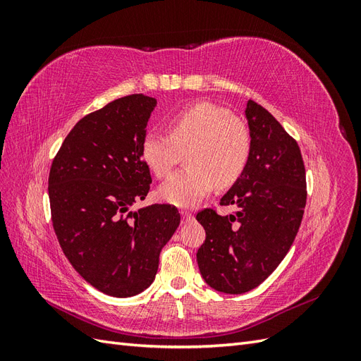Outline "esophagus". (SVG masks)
Returning <instances> with one entry per match:
<instances>
[{
	"mask_svg": "<svg viewBox=\"0 0 361 361\" xmlns=\"http://www.w3.org/2000/svg\"><path fill=\"white\" fill-rule=\"evenodd\" d=\"M180 215H182V220H183V221H190V220H192V215H191L190 212H187V211H182V212H180Z\"/></svg>",
	"mask_w": 361,
	"mask_h": 361,
	"instance_id": "esophagus-1",
	"label": "esophagus"
}]
</instances>
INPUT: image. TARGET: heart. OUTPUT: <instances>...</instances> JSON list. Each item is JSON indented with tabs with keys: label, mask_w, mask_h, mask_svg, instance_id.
I'll list each match as a JSON object with an SVG mask.
<instances>
[{
	"label": "heart",
	"mask_w": 361,
	"mask_h": 361,
	"mask_svg": "<svg viewBox=\"0 0 361 361\" xmlns=\"http://www.w3.org/2000/svg\"><path fill=\"white\" fill-rule=\"evenodd\" d=\"M170 134L149 130L141 141V157L158 178L176 166L182 152L187 169L176 171L158 188L159 199L178 207H191L214 188L232 185L241 176L251 154L247 125L221 106L195 104L169 122Z\"/></svg>",
	"instance_id": "b5f03b06"
}]
</instances>
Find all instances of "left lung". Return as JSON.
Segmentation results:
<instances>
[{
	"instance_id": "obj_1",
	"label": "left lung",
	"mask_w": 361,
	"mask_h": 361,
	"mask_svg": "<svg viewBox=\"0 0 361 361\" xmlns=\"http://www.w3.org/2000/svg\"><path fill=\"white\" fill-rule=\"evenodd\" d=\"M245 118L251 154L241 176L220 200L236 212L197 214L206 239L197 251L203 280L218 292L257 288L285 259L302 220L305 170L300 147L283 126L255 101Z\"/></svg>"
}]
</instances>
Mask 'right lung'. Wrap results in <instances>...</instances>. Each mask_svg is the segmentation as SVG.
<instances>
[{
	"label": "right lung",
	"instance_id": "1",
	"mask_svg": "<svg viewBox=\"0 0 361 361\" xmlns=\"http://www.w3.org/2000/svg\"><path fill=\"white\" fill-rule=\"evenodd\" d=\"M155 97L129 94L87 114L54 158L48 194L63 253L93 288L116 298L147 289L180 223L171 204L145 200L152 178L141 141Z\"/></svg>",
	"mask_w": 361,
	"mask_h": 361
}]
</instances>
